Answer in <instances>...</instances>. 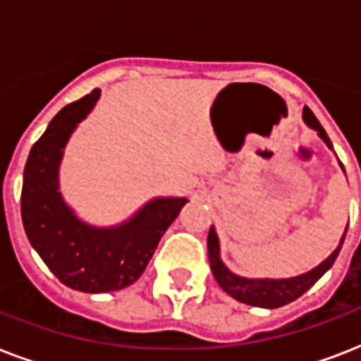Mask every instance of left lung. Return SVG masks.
<instances>
[{
    "label": "left lung",
    "mask_w": 361,
    "mask_h": 361,
    "mask_svg": "<svg viewBox=\"0 0 361 361\" xmlns=\"http://www.w3.org/2000/svg\"><path fill=\"white\" fill-rule=\"evenodd\" d=\"M303 121H305L311 129H314L319 133L320 138L326 142V146L330 147V149H334L330 138L326 135L324 127L319 123V120L314 118V114L307 109V106L303 109ZM343 172H345V169H343ZM345 236H347V231H345V234L341 236V241H339V245H337L336 251L331 252L326 260H322L317 268L307 271V274L296 275V277H288V279H249V277H241V275L232 274L231 269L223 264V260H221L219 238H217V232H215V228L212 226L208 234L209 268L214 271L215 281L219 283L221 288H223L228 296L238 300V302L264 309L283 307L286 303L294 302V300H298L302 294H305V292H307L309 288H311V286H313L314 283L331 268V266H334L337 255L341 251Z\"/></svg>",
    "instance_id": "obj_1"
}]
</instances>
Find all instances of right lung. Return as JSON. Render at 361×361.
<instances>
[{"label": "right lung", "mask_w": 361, "mask_h": 361, "mask_svg": "<svg viewBox=\"0 0 361 361\" xmlns=\"http://www.w3.org/2000/svg\"><path fill=\"white\" fill-rule=\"evenodd\" d=\"M101 97V90L67 104L33 144L24 169L22 223L31 247L65 286L80 292L121 290L146 269L185 197H159L114 226L82 221L59 192L63 149Z\"/></svg>", "instance_id": "1"}]
</instances>
